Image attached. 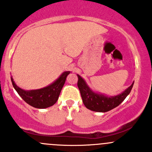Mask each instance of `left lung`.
Instances as JSON below:
<instances>
[{
    "label": "left lung",
    "mask_w": 152,
    "mask_h": 152,
    "mask_svg": "<svg viewBox=\"0 0 152 152\" xmlns=\"http://www.w3.org/2000/svg\"><path fill=\"white\" fill-rule=\"evenodd\" d=\"M77 86L80 90L81 96L84 104L88 110L94 112H99V113H106L110 111L122 103L126 96L130 93L134 82H133L128 88L126 89L120 94L109 96L107 95L102 94L93 90L82 76H79V74H77Z\"/></svg>",
    "instance_id": "left-lung-1"
}]
</instances>
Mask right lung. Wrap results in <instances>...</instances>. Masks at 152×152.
Returning <instances> with one entry per match:
<instances>
[{
  "label": "right lung",
  "mask_w": 152,
  "mask_h": 152,
  "mask_svg": "<svg viewBox=\"0 0 152 152\" xmlns=\"http://www.w3.org/2000/svg\"><path fill=\"white\" fill-rule=\"evenodd\" d=\"M70 73V71L63 72L53 83L37 90H23L16 85L12 77H11V81L14 88L27 104L35 108L45 109L51 107L57 102L67 75Z\"/></svg>",
  "instance_id": "obj_1"
}]
</instances>
